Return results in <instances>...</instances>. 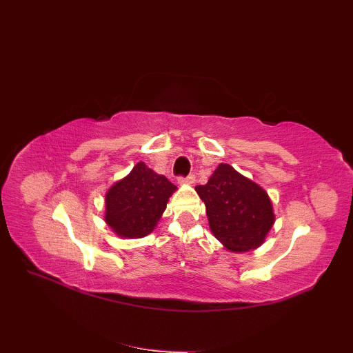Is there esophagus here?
<instances>
[{"instance_id": "34e87169", "label": "esophagus", "mask_w": 353, "mask_h": 353, "mask_svg": "<svg viewBox=\"0 0 353 353\" xmlns=\"http://www.w3.org/2000/svg\"><path fill=\"white\" fill-rule=\"evenodd\" d=\"M179 183L180 185H193L194 183V176L189 174L188 177H179Z\"/></svg>"}]
</instances>
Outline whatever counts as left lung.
Listing matches in <instances>:
<instances>
[{
  "label": "left lung",
  "instance_id": "1",
  "mask_svg": "<svg viewBox=\"0 0 353 353\" xmlns=\"http://www.w3.org/2000/svg\"><path fill=\"white\" fill-rule=\"evenodd\" d=\"M196 192L205 202L212 234L227 250L243 253L263 244L275 223L263 188L221 163L206 185L196 186Z\"/></svg>",
  "mask_w": 353,
  "mask_h": 353
}]
</instances>
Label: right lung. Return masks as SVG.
<instances>
[{
    "label": "right lung",
    "mask_w": 353,
    "mask_h": 353,
    "mask_svg": "<svg viewBox=\"0 0 353 353\" xmlns=\"http://www.w3.org/2000/svg\"><path fill=\"white\" fill-rule=\"evenodd\" d=\"M176 189L165 176L141 161L108 190L104 221L119 237H145L160 221Z\"/></svg>",
    "instance_id": "add662e5"
}]
</instances>
